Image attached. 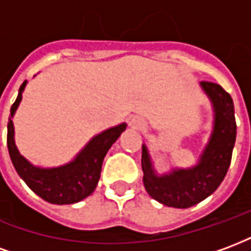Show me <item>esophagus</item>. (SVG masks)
Instances as JSON below:
<instances>
[{"mask_svg": "<svg viewBox=\"0 0 251 251\" xmlns=\"http://www.w3.org/2000/svg\"><path fill=\"white\" fill-rule=\"evenodd\" d=\"M130 125H133L134 127H137V129H142V127H144V124H142L141 121L136 120V118H133V120L130 121Z\"/></svg>", "mask_w": 251, "mask_h": 251, "instance_id": "1", "label": "esophagus"}]
</instances>
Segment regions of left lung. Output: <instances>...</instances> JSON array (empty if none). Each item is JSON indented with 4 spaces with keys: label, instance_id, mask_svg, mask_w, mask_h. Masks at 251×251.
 Masks as SVG:
<instances>
[{
    "label": "left lung",
    "instance_id": "obj_1",
    "mask_svg": "<svg viewBox=\"0 0 251 251\" xmlns=\"http://www.w3.org/2000/svg\"><path fill=\"white\" fill-rule=\"evenodd\" d=\"M214 107V127L210 141L199 157V163L187 169H174L158 176L145 145H142V172L147 192L160 203L188 208L204 200L225 179L237 137L234 103L230 94L212 82L200 83Z\"/></svg>",
    "mask_w": 251,
    "mask_h": 251
}]
</instances>
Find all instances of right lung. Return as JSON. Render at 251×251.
Segmentation results:
<instances>
[{
  "label": "right lung",
  "mask_w": 251,
  "mask_h": 251,
  "mask_svg": "<svg viewBox=\"0 0 251 251\" xmlns=\"http://www.w3.org/2000/svg\"><path fill=\"white\" fill-rule=\"evenodd\" d=\"M26 86L25 80L20 86L16 102L10 107L8 122V151L14 169L36 195L52 204H72L86 199L93 194L100 177L102 163L111 145L117 141L126 124L99 133L83 148L71 163L57 168L35 167L20 154L14 144V126L12 117L21 102V95Z\"/></svg>",
  "instance_id": "right-lung-1"
}]
</instances>
